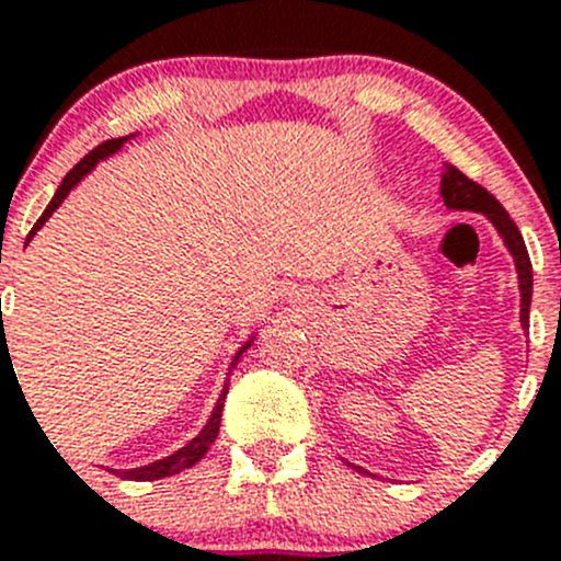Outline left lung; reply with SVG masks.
I'll return each instance as SVG.
<instances>
[{
	"label": "left lung",
	"mask_w": 561,
	"mask_h": 561,
	"mask_svg": "<svg viewBox=\"0 0 561 561\" xmlns=\"http://www.w3.org/2000/svg\"><path fill=\"white\" fill-rule=\"evenodd\" d=\"M442 197L444 205L453 210H474V214H485L491 219V225L496 227L499 236L507 243L510 254L515 260V271H518V287H520V325L529 329V304H531V263L529 252H526V243L520 238V230L515 227V221L510 219L507 210L502 208L496 197H493L488 188H482L480 183H474L471 178H466L463 172L447 167V172L442 175ZM356 471H362L358 466H353Z\"/></svg>",
	"instance_id": "obj_1"
}]
</instances>
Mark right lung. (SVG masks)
I'll list each match as a JSON object with an SVG mask.
<instances>
[{
  "label": "right lung",
  "mask_w": 561,
  "mask_h": 561,
  "mask_svg": "<svg viewBox=\"0 0 561 561\" xmlns=\"http://www.w3.org/2000/svg\"><path fill=\"white\" fill-rule=\"evenodd\" d=\"M128 139H130V136H119V139H108V142L98 145L95 150H90V153H87L84 159H81L79 164H76L73 170H70L68 175L62 178V183H59V188H57V194H54V199H51V203H48V208L43 210V216H41V219L35 221V227H32V232H30V236H26V243H30V241H32V236H35V232L41 230L43 225H46V221H48V216H51L54 210H57L59 205H62V199L68 197V194H70V188H73L76 183H79L81 178H84L87 172H90L92 167L98 164V161H103V159H106V156L117 153V150L123 148V142H128ZM252 340H254V336H252ZM252 340H249L247 345H243L241 351L236 353V358H232V364H230V373H232V369H236V364H238V358H241V353L247 351L249 345H252ZM230 373H227V375H230ZM227 383H230V380H227ZM227 383H225V389H221L219 400H216V408H214V413H210V419H208V422H205V427H203V431H199V436H197V438H192V442H188L186 447H181V449H178L175 455H170V458H161V460H156V463L139 466V469H112V474H117L119 480L150 482V480H161V477L181 474V471L192 469L194 463H199V460H203V455L208 453V449H210V444L216 442V436H219V425H221V411H225V400H227Z\"/></svg>",
  "instance_id": "right-lung-1"
}]
</instances>
